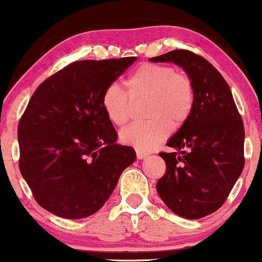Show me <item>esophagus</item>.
Returning a JSON list of instances; mask_svg holds the SVG:
<instances>
[{
	"label": "esophagus",
	"mask_w": 262,
	"mask_h": 262,
	"mask_svg": "<svg viewBox=\"0 0 262 262\" xmlns=\"http://www.w3.org/2000/svg\"><path fill=\"white\" fill-rule=\"evenodd\" d=\"M135 152H137V157H138V159H139V160L145 159V157H146V156H149V154L145 152V151H143V150H139V149L135 150Z\"/></svg>",
	"instance_id": "34e87169"
}]
</instances>
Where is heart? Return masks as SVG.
<instances>
[{"mask_svg": "<svg viewBox=\"0 0 262 262\" xmlns=\"http://www.w3.org/2000/svg\"><path fill=\"white\" fill-rule=\"evenodd\" d=\"M132 100L149 99L146 118L121 132L122 143L139 150H150L167 138L169 129L177 130L187 123L193 112L195 90L193 81L172 67L161 64L140 66L127 81ZM127 94L117 84L103 90L101 103L107 118L122 127L130 117L132 103Z\"/></svg>", "mask_w": 262, "mask_h": 262, "instance_id": "heart-1", "label": "heart"}]
</instances>
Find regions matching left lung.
Returning a JSON list of instances; mask_svg holds the SVG:
<instances>
[{
  "label": "left lung",
  "mask_w": 262,
  "mask_h": 262,
  "mask_svg": "<svg viewBox=\"0 0 262 262\" xmlns=\"http://www.w3.org/2000/svg\"><path fill=\"white\" fill-rule=\"evenodd\" d=\"M173 62L193 81L190 117L167 143L176 152H160L166 172L156 184L176 215L198 220L222 206L244 168V125L232 91L209 61L188 50L150 58Z\"/></svg>",
  "instance_id": "obj_1"
}]
</instances>
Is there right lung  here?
<instances>
[{
    "instance_id": "1",
    "label": "right lung",
    "mask_w": 262,
    "mask_h": 262,
    "mask_svg": "<svg viewBox=\"0 0 262 262\" xmlns=\"http://www.w3.org/2000/svg\"><path fill=\"white\" fill-rule=\"evenodd\" d=\"M137 57L75 61L33 94L18 124L19 169L41 207L63 219H84L111 196L134 162L101 103L103 90Z\"/></svg>"
}]
</instances>
